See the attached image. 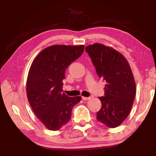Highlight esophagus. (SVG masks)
Instances as JSON below:
<instances>
[{
    "label": "esophagus",
    "mask_w": 156,
    "mask_h": 156,
    "mask_svg": "<svg viewBox=\"0 0 156 156\" xmlns=\"http://www.w3.org/2000/svg\"><path fill=\"white\" fill-rule=\"evenodd\" d=\"M91 98L90 97H82V99H83V100H84V101H86V100H89Z\"/></svg>",
    "instance_id": "1"
}]
</instances>
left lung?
I'll list each match as a JSON object with an SVG mask.
<instances>
[{
  "label": "left lung",
  "instance_id": "1",
  "mask_svg": "<svg viewBox=\"0 0 156 156\" xmlns=\"http://www.w3.org/2000/svg\"><path fill=\"white\" fill-rule=\"evenodd\" d=\"M85 51L90 56L99 78L106 82L104 96L97 120L109 128L119 126L127 117L136 96V83L127 60L112 47L100 43L87 46Z\"/></svg>",
  "mask_w": 156,
  "mask_h": 156
}]
</instances>
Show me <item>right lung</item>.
<instances>
[{"label":"right lung","mask_w":156,"mask_h":156,"mask_svg":"<svg viewBox=\"0 0 156 156\" xmlns=\"http://www.w3.org/2000/svg\"><path fill=\"white\" fill-rule=\"evenodd\" d=\"M84 45H52L40 52L29 71L27 96L34 113L46 127L57 131L70 120L81 96L62 93L66 69L84 51Z\"/></svg>","instance_id":"obj_1"}]
</instances>
